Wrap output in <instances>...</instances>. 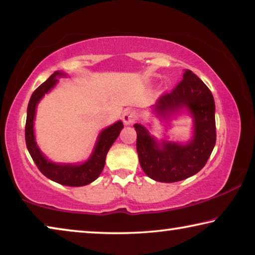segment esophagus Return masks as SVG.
<instances>
[{"label": "esophagus", "instance_id": "34e87169", "mask_svg": "<svg viewBox=\"0 0 255 255\" xmlns=\"http://www.w3.org/2000/svg\"><path fill=\"white\" fill-rule=\"evenodd\" d=\"M137 117H138L137 111L133 110V109H129V110H127L124 114L123 119H124V123L125 124L130 125V124H132L133 122H135V120L137 119Z\"/></svg>", "mask_w": 255, "mask_h": 255}]
</instances>
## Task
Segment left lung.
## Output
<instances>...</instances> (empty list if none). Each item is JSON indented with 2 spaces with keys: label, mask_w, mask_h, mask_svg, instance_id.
<instances>
[{
  "label": "left lung",
  "mask_w": 255,
  "mask_h": 255,
  "mask_svg": "<svg viewBox=\"0 0 255 255\" xmlns=\"http://www.w3.org/2000/svg\"><path fill=\"white\" fill-rule=\"evenodd\" d=\"M155 107L161 112L188 107L195 118V136L185 146L164 141L159 147L147 129L135 124L141 169L150 179L166 183L198 173L206 165L216 144L215 101L208 86L187 70L183 79L170 92L164 93Z\"/></svg>",
  "instance_id": "8db88e82"
}]
</instances>
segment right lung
I'll return each instance as SVG.
<instances>
[{
  "instance_id": "add662e5",
  "label": "right lung",
  "mask_w": 255,
  "mask_h": 255,
  "mask_svg": "<svg viewBox=\"0 0 255 255\" xmlns=\"http://www.w3.org/2000/svg\"><path fill=\"white\" fill-rule=\"evenodd\" d=\"M56 76H62L60 72H55L46 82L34 90L31 98H30L28 111H27V120H25V144L29 150L30 155L36 163V165L42 174L47 178L55 181L59 184L68 185V187H82L93 182L105 167L106 156L111 145L115 143L119 136L124 125L122 122L116 123L112 126L106 128L100 136H99L98 143L92 156L89 161L81 164V165H58L46 159L44 155L38 148L34 141L33 135V119L36 114V106L44 94L49 91L54 85L57 83Z\"/></svg>"
}]
</instances>
